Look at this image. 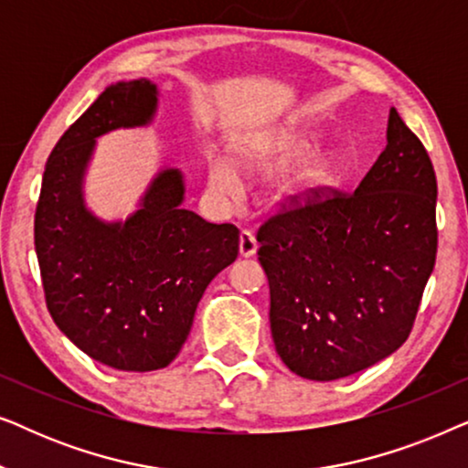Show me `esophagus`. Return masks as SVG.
I'll return each mask as SVG.
<instances>
[{"instance_id": "1", "label": "esophagus", "mask_w": 468, "mask_h": 468, "mask_svg": "<svg viewBox=\"0 0 468 468\" xmlns=\"http://www.w3.org/2000/svg\"><path fill=\"white\" fill-rule=\"evenodd\" d=\"M239 247H240L242 258H251V255H255V251H258V240H255L253 232H249V229H242Z\"/></svg>"}]
</instances>
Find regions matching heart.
Instances as JSON below:
<instances>
[{"label":"heart","mask_w":468,"mask_h":468,"mask_svg":"<svg viewBox=\"0 0 468 468\" xmlns=\"http://www.w3.org/2000/svg\"><path fill=\"white\" fill-rule=\"evenodd\" d=\"M319 146V133L315 132H287L274 136L251 138L240 143L234 151V162L249 175H272L315 153ZM332 175V159L325 155H313L296 165L281 178L279 194L283 200H303L317 187L328 181ZM210 185L223 196L239 194L242 187L239 170L226 157L210 162Z\"/></svg>","instance_id":"obj_1"}]
</instances>
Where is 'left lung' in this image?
<instances>
[{"instance_id": "obj_1", "label": "left lung", "mask_w": 468, "mask_h": 468, "mask_svg": "<svg viewBox=\"0 0 468 468\" xmlns=\"http://www.w3.org/2000/svg\"><path fill=\"white\" fill-rule=\"evenodd\" d=\"M277 354L298 377L335 381L407 341L437 258V176L389 108L388 144L354 194L313 191L258 229Z\"/></svg>"}]
</instances>
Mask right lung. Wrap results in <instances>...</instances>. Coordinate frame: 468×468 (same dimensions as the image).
I'll return each instance as SVG.
<instances>
[{"label": "right lung", "instance_id": "add662e5", "mask_svg": "<svg viewBox=\"0 0 468 468\" xmlns=\"http://www.w3.org/2000/svg\"><path fill=\"white\" fill-rule=\"evenodd\" d=\"M151 80L114 82L59 138L42 176L34 239L50 317L89 357L117 370L168 367L187 341L204 290L239 255V228L183 208L178 168L153 178L125 221H104L82 183L95 140L149 125Z\"/></svg>", "mask_w": 468, "mask_h": 468}]
</instances>
